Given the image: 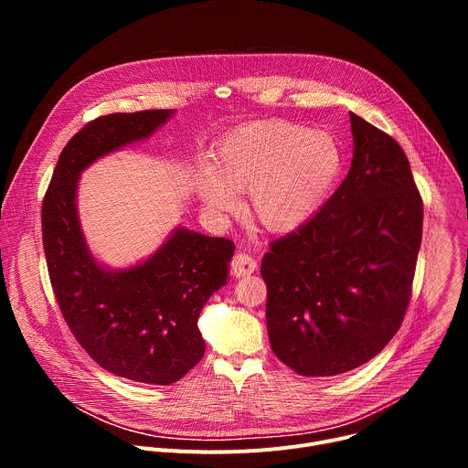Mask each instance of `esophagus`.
Instances as JSON below:
<instances>
[{
  "instance_id": "esophagus-1",
  "label": "esophagus",
  "mask_w": 468,
  "mask_h": 468,
  "mask_svg": "<svg viewBox=\"0 0 468 468\" xmlns=\"http://www.w3.org/2000/svg\"><path fill=\"white\" fill-rule=\"evenodd\" d=\"M257 269V262L253 257H250L248 253H237L231 261V271L237 278H244L253 274V271Z\"/></svg>"
}]
</instances>
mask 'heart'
<instances>
[{"label": "heart", "mask_w": 468, "mask_h": 468, "mask_svg": "<svg viewBox=\"0 0 468 468\" xmlns=\"http://www.w3.org/2000/svg\"><path fill=\"white\" fill-rule=\"evenodd\" d=\"M341 165L339 144L327 131L255 122L231 131L217 146L209 168L196 176V190L215 217L235 213L237 192L248 190L250 218L266 231L289 233L318 211Z\"/></svg>", "instance_id": "heart-1"}]
</instances>
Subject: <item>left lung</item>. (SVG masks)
I'll return each mask as SVG.
<instances>
[{
    "label": "left lung",
    "mask_w": 468,
    "mask_h": 468,
    "mask_svg": "<svg viewBox=\"0 0 468 468\" xmlns=\"http://www.w3.org/2000/svg\"><path fill=\"white\" fill-rule=\"evenodd\" d=\"M354 157L341 186L261 262L272 352L325 378L376 357L402 325L422 242V197L387 133L350 112Z\"/></svg>",
    "instance_id": "1"
}]
</instances>
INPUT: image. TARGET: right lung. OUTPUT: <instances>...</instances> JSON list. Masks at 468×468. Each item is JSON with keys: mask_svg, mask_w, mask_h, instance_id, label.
<instances>
[{"mask_svg": "<svg viewBox=\"0 0 468 468\" xmlns=\"http://www.w3.org/2000/svg\"><path fill=\"white\" fill-rule=\"evenodd\" d=\"M172 114L114 112L89 122L60 152L42 204L48 272L66 324L101 368L150 385H170L202 361L197 318L228 283L235 244L176 228L146 261L107 269L87 246L76 196L87 166L148 139Z\"/></svg>", "mask_w": 468, "mask_h": 468, "instance_id": "add662e5", "label": "right lung"}]
</instances>
